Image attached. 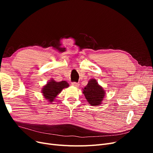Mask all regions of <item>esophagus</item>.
<instances>
[{"mask_svg": "<svg viewBox=\"0 0 153 153\" xmlns=\"http://www.w3.org/2000/svg\"><path fill=\"white\" fill-rule=\"evenodd\" d=\"M71 85L73 86H74V87H79V84H78V83H76V82H72L71 83Z\"/></svg>", "mask_w": 153, "mask_h": 153, "instance_id": "obj_1", "label": "esophagus"}]
</instances>
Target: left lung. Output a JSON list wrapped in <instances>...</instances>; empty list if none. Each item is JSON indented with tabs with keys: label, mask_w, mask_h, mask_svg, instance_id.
<instances>
[{
	"label": "left lung",
	"mask_w": 153,
	"mask_h": 153,
	"mask_svg": "<svg viewBox=\"0 0 153 153\" xmlns=\"http://www.w3.org/2000/svg\"><path fill=\"white\" fill-rule=\"evenodd\" d=\"M83 93L91 105L98 106L102 103L105 95V91L93 78L91 79L84 89H83Z\"/></svg>",
	"instance_id": "1"
}]
</instances>
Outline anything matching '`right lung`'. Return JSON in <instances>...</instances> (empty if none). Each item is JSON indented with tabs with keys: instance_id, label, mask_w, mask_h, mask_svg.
<instances>
[{
	"instance_id": "add662e5",
	"label": "right lung",
	"mask_w": 153,
	"mask_h": 153,
	"mask_svg": "<svg viewBox=\"0 0 153 153\" xmlns=\"http://www.w3.org/2000/svg\"><path fill=\"white\" fill-rule=\"evenodd\" d=\"M69 87V84L66 81L55 82L52 79L42 88V93L44 98L49 102H53L57 96L64 88Z\"/></svg>"
}]
</instances>
